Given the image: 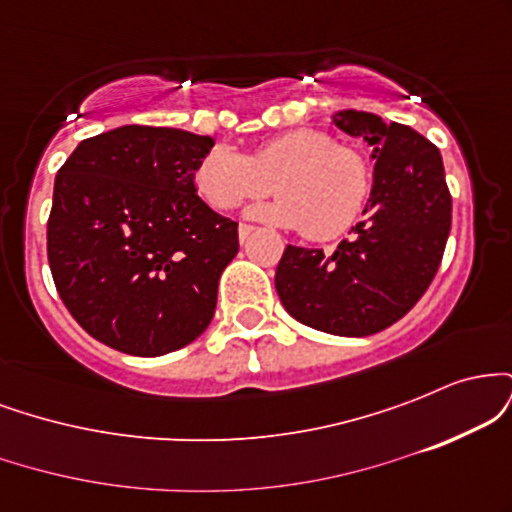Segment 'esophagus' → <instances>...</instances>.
I'll list each match as a JSON object with an SVG mask.
<instances>
[{
  "label": "esophagus",
  "instance_id": "obj_1",
  "mask_svg": "<svg viewBox=\"0 0 512 512\" xmlns=\"http://www.w3.org/2000/svg\"><path fill=\"white\" fill-rule=\"evenodd\" d=\"M252 233H255V228L248 226V223H240V226H238V238H240V243H248Z\"/></svg>",
  "mask_w": 512,
  "mask_h": 512
}]
</instances>
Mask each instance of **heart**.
<instances>
[{
	"instance_id": "heart-1",
	"label": "heart",
	"mask_w": 512,
	"mask_h": 512,
	"mask_svg": "<svg viewBox=\"0 0 512 512\" xmlns=\"http://www.w3.org/2000/svg\"><path fill=\"white\" fill-rule=\"evenodd\" d=\"M192 180L204 202L219 211L272 187L279 197L250 207V219L303 228L315 240L344 236L366 211L373 185L366 158L320 129H291L248 156L219 144L199 158Z\"/></svg>"
}]
</instances>
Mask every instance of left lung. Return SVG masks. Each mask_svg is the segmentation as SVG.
Instances as JSON below:
<instances>
[{
  "mask_svg": "<svg viewBox=\"0 0 512 512\" xmlns=\"http://www.w3.org/2000/svg\"><path fill=\"white\" fill-rule=\"evenodd\" d=\"M332 122L373 154V190L363 221L334 252L286 245L276 293L303 325L337 337H368L414 308L448 243L452 199L440 151L419 132L363 110Z\"/></svg>",
  "mask_w": 512,
  "mask_h": 512,
  "instance_id": "8db88e82",
  "label": "left lung"
}]
</instances>
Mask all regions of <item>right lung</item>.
Segmentation results:
<instances>
[{"mask_svg": "<svg viewBox=\"0 0 512 512\" xmlns=\"http://www.w3.org/2000/svg\"><path fill=\"white\" fill-rule=\"evenodd\" d=\"M214 139L125 125L84 139L57 170L48 262L62 303L98 342L163 356L209 327L238 223L197 195Z\"/></svg>", "mask_w": 512, "mask_h": 512, "instance_id": "right-lung-1", "label": "right lung"}]
</instances>
